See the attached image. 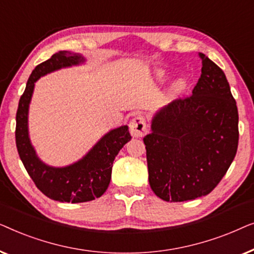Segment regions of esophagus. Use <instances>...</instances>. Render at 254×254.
Returning <instances> with one entry per match:
<instances>
[{"label":"esophagus","instance_id":"34e87169","mask_svg":"<svg viewBox=\"0 0 254 254\" xmlns=\"http://www.w3.org/2000/svg\"><path fill=\"white\" fill-rule=\"evenodd\" d=\"M130 132L133 137H144L147 132L145 117L141 115L134 116L130 122Z\"/></svg>","mask_w":254,"mask_h":254}]
</instances>
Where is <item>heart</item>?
Here are the masks:
<instances>
[{
	"label": "heart",
	"mask_w": 254,
	"mask_h": 254,
	"mask_svg": "<svg viewBox=\"0 0 254 254\" xmlns=\"http://www.w3.org/2000/svg\"><path fill=\"white\" fill-rule=\"evenodd\" d=\"M160 74H161V73H160ZM176 88H178V86H176Z\"/></svg>",
	"instance_id": "1"
}]
</instances>
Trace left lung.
I'll return each mask as SVG.
<instances>
[{
  "mask_svg": "<svg viewBox=\"0 0 254 254\" xmlns=\"http://www.w3.org/2000/svg\"><path fill=\"white\" fill-rule=\"evenodd\" d=\"M192 95L156 113L144 137L148 181L164 201L193 200L212 192L238 147V110L226 74L202 53Z\"/></svg>",
  "mask_w": 254,
  "mask_h": 254,
  "instance_id": "8db88e82",
  "label": "left lung"
}]
</instances>
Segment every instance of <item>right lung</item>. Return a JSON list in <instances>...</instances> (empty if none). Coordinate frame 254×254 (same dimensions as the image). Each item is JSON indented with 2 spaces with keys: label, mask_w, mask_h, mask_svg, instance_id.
<instances>
[{
  "label": "right lung",
  "mask_w": 254,
  "mask_h": 254,
  "mask_svg": "<svg viewBox=\"0 0 254 254\" xmlns=\"http://www.w3.org/2000/svg\"><path fill=\"white\" fill-rule=\"evenodd\" d=\"M84 62V57L70 52H59L35 66L20 96L16 114V146L25 169L35 187L46 197L61 202H85L105 193L112 178L113 162L121 148L131 140L127 126L114 128L103 135L80 161L64 168L41 162L32 147L27 131V113L34 83L41 76L64 66Z\"/></svg>",
  "instance_id": "right-lung-1"
}]
</instances>
